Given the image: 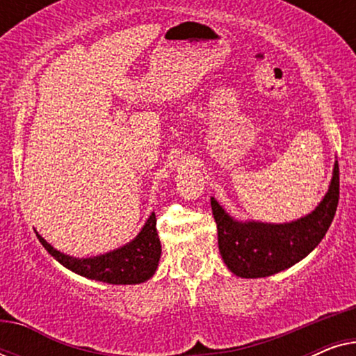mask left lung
I'll return each instance as SVG.
<instances>
[{
  "mask_svg": "<svg viewBox=\"0 0 356 356\" xmlns=\"http://www.w3.org/2000/svg\"><path fill=\"white\" fill-rule=\"evenodd\" d=\"M337 204V162L319 206L308 216L289 223L238 222L211 197L222 259L233 274L243 279H259L289 269L319 245L334 220Z\"/></svg>",
  "mask_w": 356,
  "mask_h": 356,
  "instance_id": "1",
  "label": "left lung"
}]
</instances>
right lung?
Masks as SVG:
<instances>
[{
  "mask_svg": "<svg viewBox=\"0 0 356 356\" xmlns=\"http://www.w3.org/2000/svg\"><path fill=\"white\" fill-rule=\"evenodd\" d=\"M155 225H157V218L152 212L143 230L138 233V236L133 241L126 243L118 250L94 257L67 256L65 252L55 250L38 233L37 236L43 248L60 264L76 272V274L97 282H105V284L133 285L149 280L157 270L160 254H162V245H160Z\"/></svg>",
  "mask_w": 356,
  "mask_h": 356,
  "instance_id": "1",
  "label": "right lung"
}]
</instances>
